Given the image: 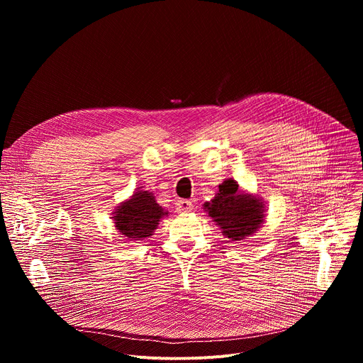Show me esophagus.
Listing matches in <instances>:
<instances>
[{
  "label": "esophagus",
  "mask_w": 363,
  "mask_h": 363,
  "mask_svg": "<svg viewBox=\"0 0 363 363\" xmlns=\"http://www.w3.org/2000/svg\"><path fill=\"white\" fill-rule=\"evenodd\" d=\"M175 206H177L178 213H189V211H192V202L188 201V199H178L175 202Z\"/></svg>",
  "instance_id": "obj_1"
}]
</instances>
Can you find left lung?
<instances>
[{
	"instance_id": "obj_1",
	"label": "left lung",
	"mask_w": 363,
	"mask_h": 363,
	"mask_svg": "<svg viewBox=\"0 0 363 363\" xmlns=\"http://www.w3.org/2000/svg\"><path fill=\"white\" fill-rule=\"evenodd\" d=\"M203 210L231 241L254 235L266 220L262 198L240 191L237 181L231 178L218 185V192L210 202L203 203Z\"/></svg>"
}]
</instances>
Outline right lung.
<instances>
[{
	"label": "right lung",
	"mask_w": 363,
	"mask_h": 363,
	"mask_svg": "<svg viewBox=\"0 0 363 363\" xmlns=\"http://www.w3.org/2000/svg\"><path fill=\"white\" fill-rule=\"evenodd\" d=\"M140 188L129 199L121 202L112 216L116 230L129 241L149 238L153 235L160 221L169 214L155 201L152 192Z\"/></svg>",
	"instance_id": "add662e5"
}]
</instances>
